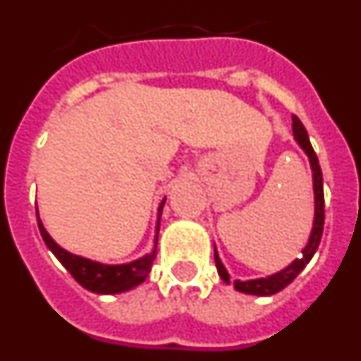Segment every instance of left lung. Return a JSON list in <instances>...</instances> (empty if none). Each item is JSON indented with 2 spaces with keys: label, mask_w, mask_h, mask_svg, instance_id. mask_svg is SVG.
<instances>
[{
  "label": "left lung",
  "mask_w": 361,
  "mask_h": 361,
  "mask_svg": "<svg viewBox=\"0 0 361 361\" xmlns=\"http://www.w3.org/2000/svg\"><path fill=\"white\" fill-rule=\"evenodd\" d=\"M293 137H295L296 145L304 149V153L309 159V166H311L312 171V193H314V219H312V228L309 233L307 244L302 250V257L295 258L288 267H283L279 273H273L269 276H262V279H253V280H235L233 282V288L237 289L238 293H244V295H255V296H271L275 293L282 291L283 288H288L289 283L300 275V271L304 269L309 264L314 253L318 250V244H320L322 233H324V178H322V170L320 162H318L317 153L312 149L311 141H309V135L305 132L304 124L300 123L298 117L293 116ZM215 264L216 271H219L220 279L224 280L226 283H231L229 280V273L224 267L222 260L219 257V251H216L215 245Z\"/></svg>",
  "instance_id": "left-lung-1"
}]
</instances>
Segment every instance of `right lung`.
I'll list each match as a JSON object with an SVG mask.
<instances>
[{
    "label": "right lung",
    "mask_w": 361,
    "mask_h": 361,
    "mask_svg": "<svg viewBox=\"0 0 361 361\" xmlns=\"http://www.w3.org/2000/svg\"><path fill=\"white\" fill-rule=\"evenodd\" d=\"M166 197L161 200L157 209V222H155V237H153V250L146 253L145 257L132 260L126 264H103L97 260H90V258L79 257L65 247L57 244L49 231L44 229L43 222L39 219V209L36 206L37 215V226H39L41 237H43L44 244L49 245V250L56 255V258L65 266L70 275L75 279L79 286H82L88 291L95 293V295H117V293H126L130 289L141 286L146 280V276L152 271L153 260H155V253H157V240H159V226H161V215L162 208H164Z\"/></svg>",
    "instance_id": "add662e5"
}]
</instances>
